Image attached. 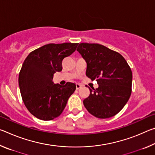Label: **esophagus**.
<instances>
[{"mask_svg":"<svg viewBox=\"0 0 155 155\" xmlns=\"http://www.w3.org/2000/svg\"><path fill=\"white\" fill-rule=\"evenodd\" d=\"M81 87H82V85H81V84H78V83L76 84V88H77V90H78V89H80Z\"/></svg>","mask_w":155,"mask_h":155,"instance_id":"obj_1","label":"esophagus"}]
</instances>
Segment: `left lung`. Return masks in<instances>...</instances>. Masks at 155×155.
<instances>
[{
    "instance_id": "1",
    "label": "left lung",
    "mask_w": 155,
    "mask_h": 155,
    "mask_svg": "<svg viewBox=\"0 0 155 155\" xmlns=\"http://www.w3.org/2000/svg\"><path fill=\"white\" fill-rule=\"evenodd\" d=\"M87 62L86 75L98 87L90 88L84 106L98 118H109L121 111L132 91V71L117 52L98 44L81 43L77 48Z\"/></svg>"
}]
</instances>
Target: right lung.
Segmentation results:
<instances>
[{
    "label": "right lung",
    "instance_id": "1",
    "mask_svg": "<svg viewBox=\"0 0 155 155\" xmlns=\"http://www.w3.org/2000/svg\"><path fill=\"white\" fill-rule=\"evenodd\" d=\"M78 43L48 44L31 52L19 73V87L25 105L37 118L52 120L64 111L76 85L54 84V73L62 70V61L71 55Z\"/></svg>",
    "mask_w": 155,
    "mask_h": 155
}]
</instances>
